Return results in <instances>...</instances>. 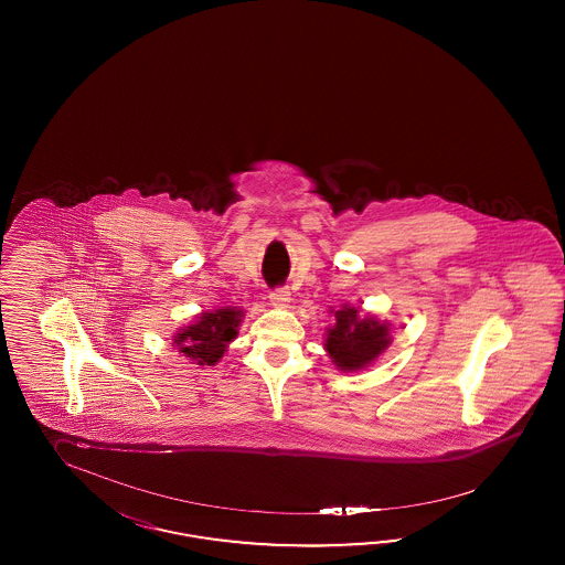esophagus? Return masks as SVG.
I'll use <instances>...</instances> for the list:
<instances>
[{
	"instance_id": "1",
	"label": "esophagus",
	"mask_w": 565,
	"mask_h": 565,
	"mask_svg": "<svg viewBox=\"0 0 565 565\" xmlns=\"http://www.w3.org/2000/svg\"><path fill=\"white\" fill-rule=\"evenodd\" d=\"M291 294L288 288H277V290L271 291L269 294V302L277 308H286L290 305Z\"/></svg>"
}]
</instances>
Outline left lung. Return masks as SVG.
<instances>
[{
	"instance_id": "obj_1",
	"label": "left lung",
	"mask_w": 565,
	"mask_h": 565,
	"mask_svg": "<svg viewBox=\"0 0 565 565\" xmlns=\"http://www.w3.org/2000/svg\"><path fill=\"white\" fill-rule=\"evenodd\" d=\"M326 338L327 354L343 373L369 366L392 343L390 323L371 315L360 317L359 310L348 305L335 310V323L327 329Z\"/></svg>"
}]
</instances>
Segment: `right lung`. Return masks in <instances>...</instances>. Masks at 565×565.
<instances>
[{
    "label": "right lung",
    "mask_w": 565,
    "mask_h": 565,
    "mask_svg": "<svg viewBox=\"0 0 565 565\" xmlns=\"http://www.w3.org/2000/svg\"><path fill=\"white\" fill-rule=\"evenodd\" d=\"M242 317V310L230 307L203 312L192 326L173 335V343L194 364L211 366L220 362L227 343L238 335Z\"/></svg>",
    "instance_id": "obj_1"
}]
</instances>
